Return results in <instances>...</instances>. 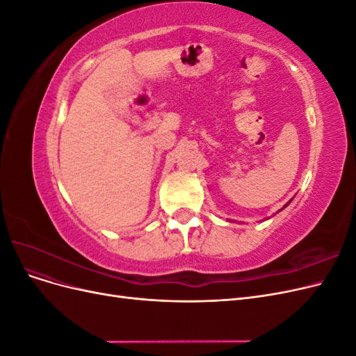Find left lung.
Masks as SVG:
<instances>
[{
	"instance_id": "8db88e82",
	"label": "left lung",
	"mask_w": 356,
	"mask_h": 356,
	"mask_svg": "<svg viewBox=\"0 0 356 356\" xmlns=\"http://www.w3.org/2000/svg\"><path fill=\"white\" fill-rule=\"evenodd\" d=\"M289 202H291V200H289ZM289 202H288V203L285 204V207H284V208H286V207H288V204H289ZM284 208H282V209H284Z\"/></svg>"
}]
</instances>
